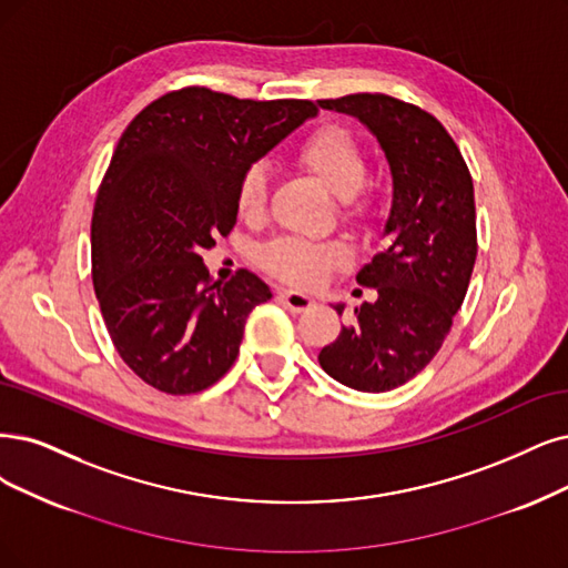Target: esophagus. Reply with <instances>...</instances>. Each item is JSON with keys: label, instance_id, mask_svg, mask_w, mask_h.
I'll return each instance as SVG.
<instances>
[{"label": "esophagus", "instance_id": "1", "mask_svg": "<svg viewBox=\"0 0 568 568\" xmlns=\"http://www.w3.org/2000/svg\"><path fill=\"white\" fill-rule=\"evenodd\" d=\"M278 295L287 304V308L295 311V313H304L313 304H316V300H313L311 295H306V292H300V290H281Z\"/></svg>", "mask_w": 568, "mask_h": 568}]
</instances>
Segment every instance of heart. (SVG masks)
<instances>
[{
	"label": "heart",
	"instance_id": "obj_1",
	"mask_svg": "<svg viewBox=\"0 0 568 568\" xmlns=\"http://www.w3.org/2000/svg\"><path fill=\"white\" fill-rule=\"evenodd\" d=\"M300 161L329 192L342 199L346 217H365L369 201L363 199L367 180V156L363 144L337 123L321 125L300 146ZM268 168L262 161L250 163L236 186L241 217L260 220L268 205ZM348 252L342 243H318L297 236H283L260 250V264L285 283L316 285L332 268L346 264Z\"/></svg>",
	"mask_w": 568,
	"mask_h": 568
}]
</instances>
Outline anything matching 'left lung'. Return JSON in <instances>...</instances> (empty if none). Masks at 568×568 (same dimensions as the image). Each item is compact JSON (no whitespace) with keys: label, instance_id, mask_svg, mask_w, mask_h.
Listing matches in <instances>:
<instances>
[{"label":"left lung","instance_id":"1","mask_svg":"<svg viewBox=\"0 0 568 568\" xmlns=\"http://www.w3.org/2000/svg\"><path fill=\"white\" fill-rule=\"evenodd\" d=\"M318 104L358 119L393 175L386 245L355 276L376 300L353 308L318 363L348 388L386 393L435 358L464 304L477 257L473 178L445 125L409 102L355 93ZM332 308L344 316L346 304Z\"/></svg>","mask_w":568,"mask_h":568}]
</instances>
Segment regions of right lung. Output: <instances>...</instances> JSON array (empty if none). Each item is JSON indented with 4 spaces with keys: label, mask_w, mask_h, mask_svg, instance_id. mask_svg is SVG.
<instances>
[{
    "label": "right lung",
    "mask_w": 568,
    "mask_h": 568,
    "mask_svg": "<svg viewBox=\"0 0 568 568\" xmlns=\"http://www.w3.org/2000/svg\"><path fill=\"white\" fill-rule=\"evenodd\" d=\"M316 114L308 100L192 87L123 131L93 210L91 262L104 325L144 384L189 395L234 365L250 311L273 295L247 268L213 281L201 252L234 229L245 168Z\"/></svg>",
    "instance_id": "1"
}]
</instances>
